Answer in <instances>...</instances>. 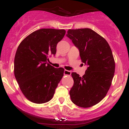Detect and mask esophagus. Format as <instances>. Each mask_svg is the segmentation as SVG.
Returning a JSON list of instances; mask_svg holds the SVG:
<instances>
[{
    "instance_id": "obj_1",
    "label": "esophagus",
    "mask_w": 129,
    "mask_h": 129,
    "mask_svg": "<svg viewBox=\"0 0 129 129\" xmlns=\"http://www.w3.org/2000/svg\"><path fill=\"white\" fill-rule=\"evenodd\" d=\"M64 75L70 76V75H71V72L69 71V70H64Z\"/></svg>"
}]
</instances>
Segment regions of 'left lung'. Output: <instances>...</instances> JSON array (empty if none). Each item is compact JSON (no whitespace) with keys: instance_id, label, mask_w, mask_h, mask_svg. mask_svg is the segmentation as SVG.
Wrapping results in <instances>:
<instances>
[{"instance_id":"8db88e82","label":"left lung","mask_w":129,"mask_h":129,"mask_svg":"<svg viewBox=\"0 0 129 129\" xmlns=\"http://www.w3.org/2000/svg\"><path fill=\"white\" fill-rule=\"evenodd\" d=\"M66 36L79 49L83 63L87 66L82 77L72 73L74 84L70 98L79 107H91L105 98L112 84L115 70L112 50L106 40L90 29H69Z\"/></svg>"}]
</instances>
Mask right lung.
Listing matches in <instances>:
<instances>
[{
    "label": "right lung",
    "instance_id": "obj_1",
    "mask_svg": "<svg viewBox=\"0 0 129 129\" xmlns=\"http://www.w3.org/2000/svg\"><path fill=\"white\" fill-rule=\"evenodd\" d=\"M63 29H41L33 31L17 47L14 61V73L21 91L35 103L50 101L64 69L47 64L48 57L55 55L56 46L64 37Z\"/></svg>",
    "mask_w": 129,
    "mask_h": 129
}]
</instances>
